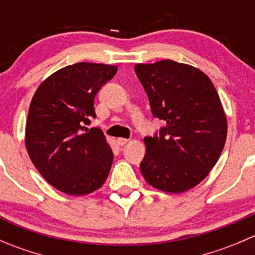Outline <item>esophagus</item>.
<instances>
[{
	"label": "esophagus",
	"instance_id": "obj_1",
	"mask_svg": "<svg viewBox=\"0 0 255 255\" xmlns=\"http://www.w3.org/2000/svg\"><path fill=\"white\" fill-rule=\"evenodd\" d=\"M117 143H118V145L123 146V145H126V144L128 143V139H127V138H118Z\"/></svg>",
	"mask_w": 255,
	"mask_h": 255
}]
</instances>
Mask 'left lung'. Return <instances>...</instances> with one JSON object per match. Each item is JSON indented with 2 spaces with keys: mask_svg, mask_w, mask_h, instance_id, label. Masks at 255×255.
I'll list each match as a JSON object with an SVG mask.
<instances>
[{
  "mask_svg": "<svg viewBox=\"0 0 255 255\" xmlns=\"http://www.w3.org/2000/svg\"><path fill=\"white\" fill-rule=\"evenodd\" d=\"M151 113L166 126L144 138L140 171L169 194L194 189L216 165L227 138V116L212 81L200 69L174 60L137 64Z\"/></svg>",
  "mask_w": 255,
  "mask_h": 255,
  "instance_id": "left-lung-1",
  "label": "left lung"
}]
</instances>
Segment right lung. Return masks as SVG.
Listing matches in <instances>:
<instances>
[{"label":"right lung","mask_w":255,"mask_h":255,"mask_svg":"<svg viewBox=\"0 0 255 255\" xmlns=\"http://www.w3.org/2000/svg\"><path fill=\"white\" fill-rule=\"evenodd\" d=\"M117 66L78 63L48 76L34 92L24 142L40 175L71 196L91 194L104 185L113 161L104 133L89 129L94 100Z\"/></svg>","instance_id":"right-lung-1"}]
</instances>
